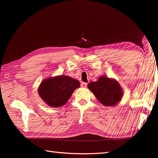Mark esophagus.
Segmentation results:
<instances>
[{
	"label": "esophagus",
	"mask_w": 158,
	"mask_h": 158,
	"mask_svg": "<svg viewBox=\"0 0 158 158\" xmlns=\"http://www.w3.org/2000/svg\"><path fill=\"white\" fill-rule=\"evenodd\" d=\"M86 86H87V83L82 82V83L81 84V87H82V88H86Z\"/></svg>",
	"instance_id": "esophagus-1"
}]
</instances>
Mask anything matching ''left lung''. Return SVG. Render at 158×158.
<instances>
[{"label":"left lung","mask_w":158,"mask_h":158,"mask_svg":"<svg viewBox=\"0 0 158 158\" xmlns=\"http://www.w3.org/2000/svg\"><path fill=\"white\" fill-rule=\"evenodd\" d=\"M88 88L98 101L106 106H116L123 96L122 89L118 82L105 76L100 77L97 81L89 83Z\"/></svg>","instance_id":"8db88e82"}]
</instances>
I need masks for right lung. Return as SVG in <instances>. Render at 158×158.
Listing matches in <instances>:
<instances>
[{"label": "right lung", "instance_id": "1", "mask_svg": "<svg viewBox=\"0 0 158 158\" xmlns=\"http://www.w3.org/2000/svg\"><path fill=\"white\" fill-rule=\"evenodd\" d=\"M79 86L78 80L61 75L44 79L40 84L38 92L48 106L58 107L65 105L72 93Z\"/></svg>", "mask_w": 158, "mask_h": 158}]
</instances>
